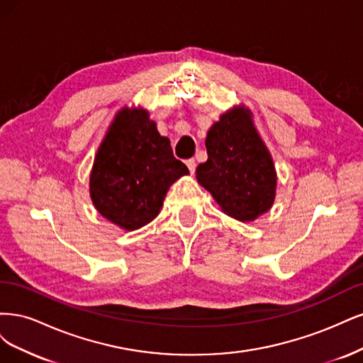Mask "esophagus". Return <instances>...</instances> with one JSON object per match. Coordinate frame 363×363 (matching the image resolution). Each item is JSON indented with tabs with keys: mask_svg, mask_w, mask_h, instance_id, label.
<instances>
[{
	"mask_svg": "<svg viewBox=\"0 0 363 363\" xmlns=\"http://www.w3.org/2000/svg\"><path fill=\"white\" fill-rule=\"evenodd\" d=\"M186 167H189L190 173H194V170H196V161H194V158L186 160Z\"/></svg>",
	"mask_w": 363,
	"mask_h": 363,
	"instance_id": "1",
	"label": "esophagus"
}]
</instances>
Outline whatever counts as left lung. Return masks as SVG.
Segmentation results:
<instances>
[{
	"instance_id": "1",
	"label": "left lung",
	"mask_w": 363,
	"mask_h": 363,
	"mask_svg": "<svg viewBox=\"0 0 363 363\" xmlns=\"http://www.w3.org/2000/svg\"><path fill=\"white\" fill-rule=\"evenodd\" d=\"M208 160L196 169L197 182L213 194L223 211L252 221L274 202L276 170L250 114L232 110L206 134Z\"/></svg>"
}]
</instances>
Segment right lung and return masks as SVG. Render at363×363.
I'll return each mask as SVG.
<instances>
[{
	"label": "right lung",
	"mask_w": 363,
	"mask_h": 363,
	"mask_svg": "<svg viewBox=\"0 0 363 363\" xmlns=\"http://www.w3.org/2000/svg\"><path fill=\"white\" fill-rule=\"evenodd\" d=\"M186 173L146 111L122 110L96 154L90 196L105 218L134 230L158 216L169 186Z\"/></svg>",
	"instance_id": "right-lung-1"
}]
</instances>
